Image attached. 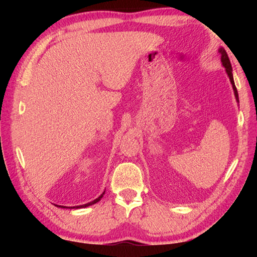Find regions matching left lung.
I'll return each mask as SVG.
<instances>
[{
    "instance_id": "8db88e82",
    "label": "left lung",
    "mask_w": 257,
    "mask_h": 257,
    "mask_svg": "<svg viewBox=\"0 0 257 257\" xmlns=\"http://www.w3.org/2000/svg\"><path fill=\"white\" fill-rule=\"evenodd\" d=\"M219 53L221 56V63H222V66L225 69V72H227V75L230 79V82H231L232 85V89H233V94H234V97H236V101L239 103V97H238V92H237V88H236V85H234V81H233V76H232V67H231V63H230V60L228 58V54L223 47H220L219 49Z\"/></svg>"
}]
</instances>
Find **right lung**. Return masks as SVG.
<instances>
[{
    "instance_id": "add662e5",
    "label": "right lung",
    "mask_w": 257,
    "mask_h": 257,
    "mask_svg": "<svg viewBox=\"0 0 257 257\" xmlns=\"http://www.w3.org/2000/svg\"><path fill=\"white\" fill-rule=\"evenodd\" d=\"M104 193H105V191H103V193L99 195V196L96 198V199H94V201H92V202H89V203H87V204H84V205H78V206H72V207H70V208H84V207H87V206H90V205H93V204H95V203H97V202H99L101 201V198L103 197V195H104ZM55 206H59V207H62V208H64L66 206H62V205H55ZM66 208H68V207H66Z\"/></svg>"
}]
</instances>
